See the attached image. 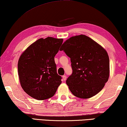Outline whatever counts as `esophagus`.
Returning a JSON list of instances; mask_svg holds the SVG:
<instances>
[{"mask_svg": "<svg viewBox=\"0 0 127 127\" xmlns=\"http://www.w3.org/2000/svg\"><path fill=\"white\" fill-rule=\"evenodd\" d=\"M62 78H63V80H65L66 79H67V76H66L65 75H63V76H62Z\"/></svg>", "mask_w": 127, "mask_h": 127, "instance_id": "esophagus-1", "label": "esophagus"}]
</instances>
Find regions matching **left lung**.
Listing matches in <instances>:
<instances>
[{"mask_svg":"<svg viewBox=\"0 0 127 127\" xmlns=\"http://www.w3.org/2000/svg\"><path fill=\"white\" fill-rule=\"evenodd\" d=\"M71 59L72 73L66 83L76 97L88 99L99 93L108 80L109 59L107 52L84 35L67 39L60 51Z\"/></svg>","mask_w":127,"mask_h":127,"instance_id":"left-lung-1","label":"left lung"}]
</instances>
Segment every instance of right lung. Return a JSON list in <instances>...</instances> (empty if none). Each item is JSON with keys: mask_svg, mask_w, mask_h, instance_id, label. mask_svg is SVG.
I'll use <instances>...</instances> for the list:
<instances>
[{"mask_svg": "<svg viewBox=\"0 0 127 127\" xmlns=\"http://www.w3.org/2000/svg\"><path fill=\"white\" fill-rule=\"evenodd\" d=\"M63 39L40 38L30 45L20 55L18 69L20 85L34 99L43 100L52 97L62 83L54 58Z\"/></svg>", "mask_w": 127, "mask_h": 127, "instance_id": "1", "label": "right lung"}]
</instances>
